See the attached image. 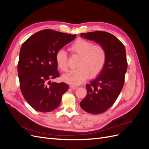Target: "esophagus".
<instances>
[{
	"label": "esophagus",
	"mask_w": 149,
	"mask_h": 149,
	"mask_svg": "<svg viewBox=\"0 0 149 149\" xmlns=\"http://www.w3.org/2000/svg\"><path fill=\"white\" fill-rule=\"evenodd\" d=\"M70 88L71 89H73V90H74V89L78 88L77 86H70Z\"/></svg>",
	"instance_id": "1"
}]
</instances>
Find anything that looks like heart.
Returning <instances> with one entry per match:
<instances>
[{
	"label": "heart",
	"mask_w": 149,
	"mask_h": 149,
	"mask_svg": "<svg viewBox=\"0 0 149 149\" xmlns=\"http://www.w3.org/2000/svg\"><path fill=\"white\" fill-rule=\"evenodd\" d=\"M71 52L80 56L76 67L77 70L70 71L62 76L63 81L72 85H79L86 81L89 77L93 79L100 74L105 66L107 53L100 45H96L84 39H78L71 46ZM56 61L62 71L68 68L66 52L59 49L56 53Z\"/></svg>",
	"instance_id": "1"
}]
</instances>
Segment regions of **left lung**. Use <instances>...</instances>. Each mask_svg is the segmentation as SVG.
<instances>
[{"mask_svg":"<svg viewBox=\"0 0 149 149\" xmlns=\"http://www.w3.org/2000/svg\"><path fill=\"white\" fill-rule=\"evenodd\" d=\"M81 37L102 45L107 53L104 67L96 78L86 85L87 95L80 102L86 112L101 114L112 106L123 88L127 69L125 47L114 35L106 31L82 33Z\"/></svg>","mask_w":149,"mask_h":149,"instance_id":"obj_1","label":"left lung"}]
</instances>
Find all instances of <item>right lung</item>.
Wrapping results in <instances>:
<instances>
[{
  "mask_svg": "<svg viewBox=\"0 0 149 149\" xmlns=\"http://www.w3.org/2000/svg\"><path fill=\"white\" fill-rule=\"evenodd\" d=\"M75 38L76 35L43 30L22 44L17 67L20 90L25 100L36 111L50 112L60 104L68 85L51 82L60 75L56 53Z\"/></svg>",
  "mask_w": 149,
  "mask_h": 149,
  "instance_id": "1",
  "label": "right lung"
}]
</instances>
